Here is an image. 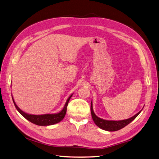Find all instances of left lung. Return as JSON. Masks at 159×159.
<instances>
[{"label":"left lung","mask_w":159,"mask_h":159,"mask_svg":"<svg viewBox=\"0 0 159 159\" xmlns=\"http://www.w3.org/2000/svg\"><path fill=\"white\" fill-rule=\"evenodd\" d=\"M141 111H139L132 117L127 119L121 120V121H109V120H104L103 119L98 117V116H96V115L94 113L93 110L92 102H91V113L94 123H95L96 125L99 127V128L107 131H118V130L127 126L128 124L133 121V120L138 116L139 114L141 113Z\"/></svg>","instance_id":"1"}]
</instances>
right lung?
<instances>
[{"mask_svg":"<svg viewBox=\"0 0 159 159\" xmlns=\"http://www.w3.org/2000/svg\"><path fill=\"white\" fill-rule=\"evenodd\" d=\"M71 96L72 95H71L68 98V99H67V102L64 105V107L60 113H55V114H44V115H31V114H28L25 113L17 106L15 102H14L13 98L12 97V98L14 104L15 105L18 111L24 117L26 118L31 123L37 125L48 126V125H54L56 123H59L64 118L66 113L67 107H68V102L70 98H71Z\"/></svg>","mask_w":159,"mask_h":159,"instance_id":"add662e5","label":"right lung"}]
</instances>
